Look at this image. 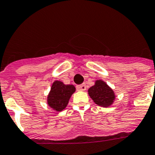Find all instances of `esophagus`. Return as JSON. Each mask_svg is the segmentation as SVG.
I'll return each instance as SVG.
<instances>
[{
  "label": "esophagus",
  "instance_id": "obj_1",
  "mask_svg": "<svg viewBox=\"0 0 155 155\" xmlns=\"http://www.w3.org/2000/svg\"><path fill=\"white\" fill-rule=\"evenodd\" d=\"M77 89L78 91H84L87 89V87H86V85L85 84H82V85H78V86H77Z\"/></svg>",
  "mask_w": 155,
  "mask_h": 155
}]
</instances>
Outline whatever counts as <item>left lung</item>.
<instances>
[{"label": "left lung", "instance_id": "8db88e82", "mask_svg": "<svg viewBox=\"0 0 155 155\" xmlns=\"http://www.w3.org/2000/svg\"><path fill=\"white\" fill-rule=\"evenodd\" d=\"M88 94L95 104L102 107H108L113 104L115 95L113 90L102 80L95 82L88 90Z\"/></svg>", "mask_w": 155, "mask_h": 155}]
</instances>
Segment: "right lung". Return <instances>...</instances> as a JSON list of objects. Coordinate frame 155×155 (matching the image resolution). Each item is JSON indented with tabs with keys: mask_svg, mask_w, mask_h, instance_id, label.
<instances>
[{
	"mask_svg": "<svg viewBox=\"0 0 155 155\" xmlns=\"http://www.w3.org/2000/svg\"><path fill=\"white\" fill-rule=\"evenodd\" d=\"M75 91L73 85H65L60 81H55L52 84L47 97L49 106L56 111H62L68 103L71 95Z\"/></svg>",
	"mask_w": 155,
	"mask_h": 155,
	"instance_id": "right-lung-1",
	"label": "right lung"
}]
</instances>
